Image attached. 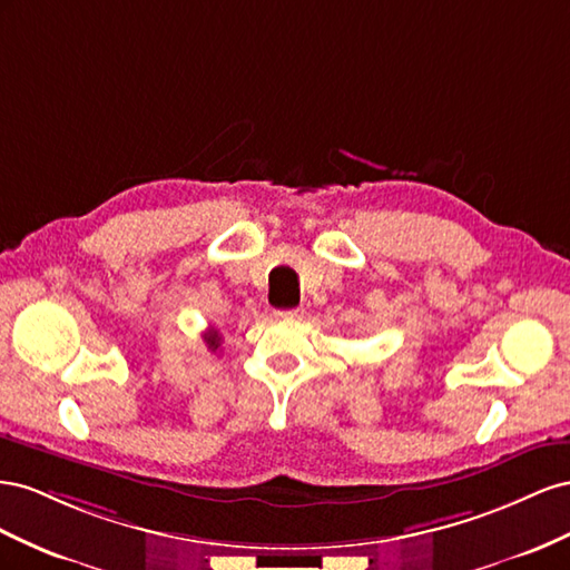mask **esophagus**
Listing matches in <instances>:
<instances>
[{
    "mask_svg": "<svg viewBox=\"0 0 570 570\" xmlns=\"http://www.w3.org/2000/svg\"><path fill=\"white\" fill-rule=\"evenodd\" d=\"M276 317H279V320H303V311H301V307H291V311L276 313Z\"/></svg>",
    "mask_w": 570,
    "mask_h": 570,
    "instance_id": "obj_1",
    "label": "esophagus"
}]
</instances>
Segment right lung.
<instances>
[{
	"label": "right lung",
	"instance_id": "right-lung-1",
	"mask_svg": "<svg viewBox=\"0 0 570 570\" xmlns=\"http://www.w3.org/2000/svg\"><path fill=\"white\" fill-rule=\"evenodd\" d=\"M205 336V344H207V348L209 351H219V346H222V336H219V332L217 330H209V332H205L203 334Z\"/></svg>",
	"mask_w": 570,
	"mask_h": 570
}]
</instances>
